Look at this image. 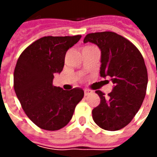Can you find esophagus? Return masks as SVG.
Returning a JSON list of instances; mask_svg holds the SVG:
<instances>
[{
	"label": "esophagus",
	"instance_id": "obj_1",
	"mask_svg": "<svg viewBox=\"0 0 157 157\" xmlns=\"http://www.w3.org/2000/svg\"><path fill=\"white\" fill-rule=\"evenodd\" d=\"M90 92H91L90 90H88V89H86V90H84V94H85V96L88 95L89 93H90Z\"/></svg>",
	"mask_w": 157,
	"mask_h": 157
}]
</instances>
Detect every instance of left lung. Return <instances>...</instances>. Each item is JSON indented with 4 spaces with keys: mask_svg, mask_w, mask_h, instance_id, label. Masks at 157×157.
<instances>
[{
    "mask_svg": "<svg viewBox=\"0 0 157 157\" xmlns=\"http://www.w3.org/2000/svg\"><path fill=\"white\" fill-rule=\"evenodd\" d=\"M83 42L98 46L100 75L109 76L114 84L108 96L96 91L101 102L92 110V118L105 130L121 129L131 122L145 98L148 75L143 56L129 40L113 32L88 33Z\"/></svg>",
    "mask_w": 157,
    "mask_h": 157,
    "instance_id": "1",
    "label": "left lung"
}]
</instances>
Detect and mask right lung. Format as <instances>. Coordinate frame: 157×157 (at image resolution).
<instances>
[{
  "mask_svg": "<svg viewBox=\"0 0 157 157\" xmlns=\"http://www.w3.org/2000/svg\"><path fill=\"white\" fill-rule=\"evenodd\" d=\"M81 38L43 37L27 47L17 59L13 80L16 95L27 116L43 129L64 128L83 98L82 89L65 91L53 85L54 75L63 70L66 52Z\"/></svg>",
  "mask_w": 157,
  "mask_h": 157,
  "instance_id": "right-lung-1",
  "label": "right lung"
}]
</instances>
